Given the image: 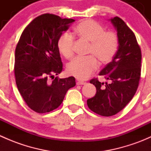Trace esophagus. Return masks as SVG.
<instances>
[{
  "label": "esophagus",
  "instance_id": "obj_1",
  "mask_svg": "<svg viewBox=\"0 0 151 151\" xmlns=\"http://www.w3.org/2000/svg\"><path fill=\"white\" fill-rule=\"evenodd\" d=\"M85 84H86V83H85V82H83V81H77V85H85Z\"/></svg>",
  "mask_w": 151,
  "mask_h": 151
}]
</instances>
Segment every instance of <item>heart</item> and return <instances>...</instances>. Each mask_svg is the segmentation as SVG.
Listing matches in <instances>:
<instances>
[{
  "label": "heart",
  "instance_id": "b5f03b06",
  "mask_svg": "<svg viewBox=\"0 0 151 151\" xmlns=\"http://www.w3.org/2000/svg\"><path fill=\"white\" fill-rule=\"evenodd\" d=\"M74 33L80 39L91 42L88 53L93 55L101 63L112 60L118 47L117 35L112 31H104L101 24L93 19L81 21L74 28ZM74 38L68 32L62 33L58 41V48L60 54L66 58L72 57ZM99 63L93 56L77 57L67 67L68 74L78 80H86L97 69Z\"/></svg>",
  "mask_w": 151,
  "mask_h": 151
}]
</instances>
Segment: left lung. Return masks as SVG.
<instances>
[{
	"instance_id": "left-lung-1",
	"label": "left lung",
	"mask_w": 151,
	"mask_h": 151,
	"mask_svg": "<svg viewBox=\"0 0 151 151\" xmlns=\"http://www.w3.org/2000/svg\"><path fill=\"white\" fill-rule=\"evenodd\" d=\"M117 31L118 47L112 61L99 73L108 84L93 79L90 83L95 85L96 93L87 100L91 110L101 116L115 115L132 99L137 90L141 74V50L135 35L118 17L109 19Z\"/></svg>"
}]
</instances>
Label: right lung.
Here are the masks:
<instances>
[{
    "instance_id": "obj_1",
    "label": "right lung",
    "mask_w": 151,
    "mask_h": 151,
    "mask_svg": "<svg viewBox=\"0 0 151 151\" xmlns=\"http://www.w3.org/2000/svg\"><path fill=\"white\" fill-rule=\"evenodd\" d=\"M73 19L45 14L25 28L15 50L14 74L18 91L28 106L39 113L51 112L63 102L69 88L75 86L73 77H56L63 69L58 41Z\"/></svg>"
}]
</instances>
